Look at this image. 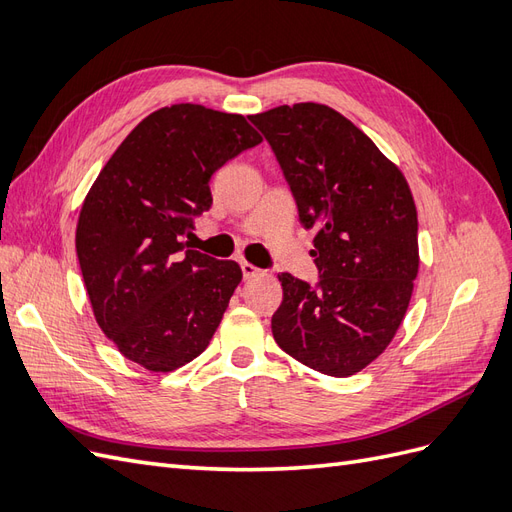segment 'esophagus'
I'll list each match as a JSON object with an SVG mask.
<instances>
[{"label":"esophagus","mask_w":512,"mask_h":512,"mask_svg":"<svg viewBox=\"0 0 512 512\" xmlns=\"http://www.w3.org/2000/svg\"><path fill=\"white\" fill-rule=\"evenodd\" d=\"M241 271H243V277H245V280H250V277H256V275H260V273H262L258 267H254L252 262H247V260H243V262H241Z\"/></svg>","instance_id":"esophagus-1"}]
</instances>
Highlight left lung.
I'll return each mask as SVG.
<instances>
[{
    "instance_id": "left-lung-1",
    "label": "left lung",
    "mask_w": 512,
    "mask_h": 512,
    "mask_svg": "<svg viewBox=\"0 0 512 512\" xmlns=\"http://www.w3.org/2000/svg\"><path fill=\"white\" fill-rule=\"evenodd\" d=\"M280 162L299 220L316 228V286L277 275V346L346 378L391 344L418 273V220L404 173L350 119L316 102L250 115Z\"/></svg>"
}]
</instances>
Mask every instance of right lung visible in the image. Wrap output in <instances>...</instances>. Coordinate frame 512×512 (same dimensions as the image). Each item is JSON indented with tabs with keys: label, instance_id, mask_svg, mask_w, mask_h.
I'll return each instance as SVG.
<instances>
[{
	"label": "right lung",
	"instance_id": "add662e5",
	"mask_svg": "<svg viewBox=\"0 0 512 512\" xmlns=\"http://www.w3.org/2000/svg\"><path fill=\"white\" fill-rule=\"evenodd\" d=\"M260 141L243 115L173 104L138 123L100 170L76 256L96 322L126 359L173 371L209 346L243 273L183 237L213 203L215 170Z\"/></svg>",
	"mask_w": 512,
	"mask_h": 512
}]
</instances>
